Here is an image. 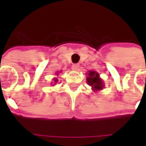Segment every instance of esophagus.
Returning a JSON list of instances; mask_svg holds the SVG:
<instances>
[{"mask_svg": "<svg viewBox=\"0 0 146 146\" xmlns=\"http://www.w3.org/2000/svg\"><path fill=\"white\" fill-rule=\"evenodd\" d=\"M79 64H73V66H72V69L73 70L76 71V70H78V69H79Z\"/></svg>", "mask_w": 146, "mask_h": 146, "instance_id": "1", "label": "esophagus"}]
</instances>
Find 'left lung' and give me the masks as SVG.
Instances as JSON below:
<instances>
[{
  "label": "left lung",
  "mask_w": 146,
  "mask_h": 146,
  "mask_svg": "<svg viewBox=\"0 0 146 146\" xmlns=\"http://www.w3.org/2000/svg\"><path fill=\"white\" fill-rule=\"evenodd\" d=\"M87 83L89 86L92 87L93 92H98L104 88V82L102 79L99 73L94 70H90L88 73H87Z\"/></svg>",
  "instance_id": "left-lung-1"
}]
</instances>
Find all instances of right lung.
Wrapping results in <instances>:
<instances>
[{"mask_svg": "<svg viewBox=\"0 0 146 146\" xmlns=\"http://www.w3.org/2000/svg\"><path fill=\"white\" fill-rule=\"evenodd\" d=\"M59 73H62V71H60V72H56V73H55V75H57L58 76V75L59 74ZM53 80H54V84H57L58 80L57 79V77H54V78H53ZM51 84H53V83H51Z\"/></svg>", "mask_w": 146, "mask_h": 146, "instance_id": "1", "label": "right lung"}]
</instances>
